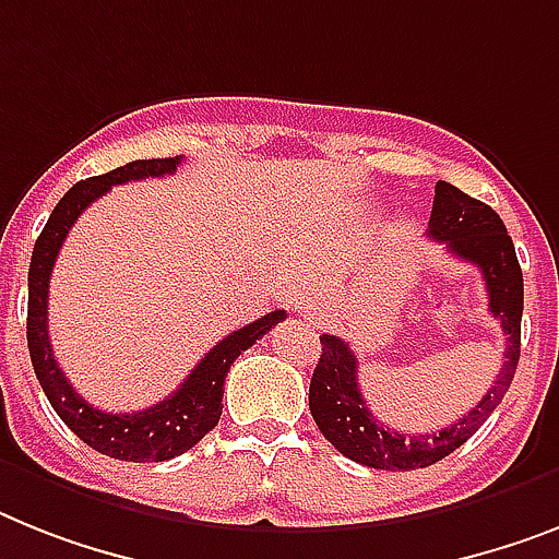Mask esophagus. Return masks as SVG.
Segmentation results:
<instances>
[{
  "label": "esophagus",
  "instance_id": "34e87169",
  "mask_svg": "<svg viewBox=\"0 0 559 559\" xmlns=\"http://www.w3.org/2000/svg\"><path fill=\"white\" fill-rule=\"evenodd\" d=\"M302 317H306V320L311 322V325H322V317L317 311H306V313H302Z\"/></svg>",
  "mask_w": 559,
  "mask_h": 559
}]
</instances>
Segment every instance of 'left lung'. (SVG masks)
<instances>
[{
	"mask_svg": "<svg viewBox=\"0 0 559 559\" xmlns=\"http://www.w3.org/2000/svg\"><path fill=\"white\" fill-rule=\"evenodd\" d=\"M428 237L445 242V251L479 269L488 290V311L500 320L506 334V362L495 385L474 405L472 412L442 431L405 437L391 431L368 412L366 396L357 382V357L345 340L322 334L320 362L313 368L308 408L322 437L340 454L368 468L382 472H414L440 463L456 451L502 403L520 362V322H523V271H520L514 242L500 216L449 182H437L435 207L428 219Z\"/></svg>",
	"mask_w": 559,
	"mask_h": 559,
	"instance_id": "1",
	"label": "left lung"
}]
</instances>
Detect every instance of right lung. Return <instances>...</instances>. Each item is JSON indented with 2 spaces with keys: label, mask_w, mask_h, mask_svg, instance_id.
Masks as SVG:
<instances>
[{
  "label": "right lung",
  "mask_w": 559,
  "mask_h": 559,
  "mask_svg": "<svg viewBox=\"0 0 559 559\" xmlns=\"http://www.w3.org/2000/svg\"><path fill=\"white\" fill-rule=\"evenodd\" d=\"M179 163H182L179 156L136 159V163L122 165V168L103 174V177L76 182L57 202L53 214L41 228L34 246V257H31V269H27V352H31L36 380L48 396V403L53 405V412L73 435L99 454L124 460V463H163L170 456L191 451L219 423L225 394L223 385L234 359L269 334L276 322L285 320V311H271L260 320L242 325V329L230 331L197 362V368L188 373L186 382L174 394L159 400L145 412H99L73 391L64 371L59 368L57 357H53L48 336V283L59 248H62L71 225L82 216V211L94 200L105 197L110 186H122L131 179L165 177V174H174Z\"/></svg>",
  "instance_id": "obj_1"
}]
</instances>
